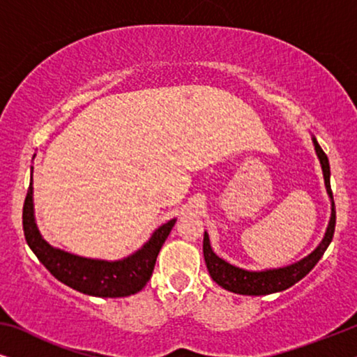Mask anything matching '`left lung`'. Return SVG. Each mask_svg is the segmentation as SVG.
I'll use <instances>...</instances> for the list:
<instances>
[{
    "label": "left lung",
    "mask_w": 357,
    "mask_h": 357,
    "mask_svg": "<svg viewBox=\"0 0 357 357\" xmlns=\"http://www.w3.org/2000/svg\"><path fill=\"white\" fill-rule=\"evenodd\" d=\"M312 141H314L317 158L320 160L321 172H324L326 193H328V197L331 199V216L328 227H326V232L324 236V241L319 243V247H317L310 255H307L299 261L292 263V265H287L284 268H273V270L250 271L243 270V268L234 266L226 260H222V258H219L216 253L213 252L208 232H204L203 255L204 261H206V268L209 275L213 278V281H216L218 284L224 287L226 291L236 292V294L242 296H266L273 294V292L284 291L287 287L294 286L296 282L301 281L305 275H309V271L319 263L321 255H324L326 248H328L331 238H333L336 224L333 193H331L330 187V162L326 154L324 153V149H321L320 144L317 143V139L312 138Z\"/></svg>",
    "instance_id": "left-lung-1"
}]
</instances>
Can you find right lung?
<instances>
[{
    "instance_id": "right-lung-1",
    "label": "right lung",
    "mask_w": 357,
    "mask_h": 357,
    "mask_svg": "<svg viewBox=\"0 0 357 357\" xmlns=\"http://www.w3.org/2000/svg\"><path fill=\"white\" fill-rule=\"evenodd\" d=\"M32 177L22 209V227L27 245L36 253L43 266L63 284L96 297H126L143 289L153 275L155 258L160 247L172 231L177 219H170L155 229L149 241L133 255L123 260L107 261L73 255L70 252L52 247L38 232L33 216Z\"/></svg>"
}]
</instances>
